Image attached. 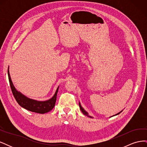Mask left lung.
Returning a JSON list of instances; mask_svg holds the SVG:
<instances>
[{
    "instance_id": "8db88e82",
    "label": "left lung",
    "mask_w": 147,
    "mask_h": 147,
    "mask_svg": "<svg viewBox=\"0 0 147 147\" xmlns=\"http://www.w3.org/2000/svg\"><path fill=\"white\" fill-rule=\"evenodd\" d=\"M79 106H80V110H81V111L82 112V113H83L84 115H88V113L86 112L85 110H84L83 109V107L81 106V105H80V103H79ZM119 113H120V112L118 113H117V114H116V115H118V114H119ZM115 115H113V116H115ZM88 117H90V116H88Z\"/></svg>"
}]
</instances>
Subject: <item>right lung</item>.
Returning <instances> with one entry per match:
<instances>
[{
  "label": "right lung",
  "instance_id": "1",
  "mask_svg": "<svg viewBox=\"0 0 147 147\" xmlns=\"http://www.w3.org/2000/svg\"><path fill=\"white\" fill-rule=\"evenodd\" d=\"M8 76L9 80L10 85L13 96L15 98L16 102L20 106L25 109L30 111V112H35L38 113H45L51 111L55 105L57 93L58 91L59 87L57 88L55 94L51 99L47 101H37L28 98L24 95H23L20 92L18 91L11 82L9 71L8 70Z\"/></svg>",
  "mask_w": 147,
  "mask_h": 147
}]
</instances>
